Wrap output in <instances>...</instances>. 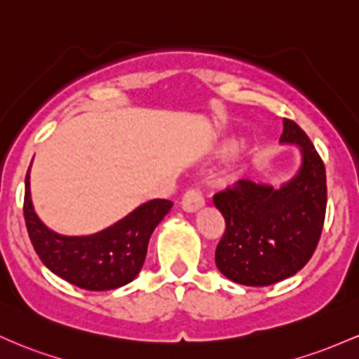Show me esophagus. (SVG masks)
I'll return each instance as SVG.
<instances>
[{"label": "esophagus", "instance_id": "obj_1", "mask_svg": "<svg viewBox=\"0 0 359 359\" xmlns=\"http://www.w3.org/2000/svg\"><path fill=\"white\" fill-rule=\"evenodd\" d=\"M203 203L205 200L203 196H201V191L198 188H188V190L184 191L183 198H181V207L187 212L198 210V208L203 207Z\"/></svg>", "mask_w": 359, "mask_h": 359}]
</instances>
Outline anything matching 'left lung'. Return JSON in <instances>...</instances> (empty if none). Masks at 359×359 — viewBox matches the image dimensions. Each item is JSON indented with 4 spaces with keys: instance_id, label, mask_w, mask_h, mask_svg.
I'll return each mask as SVG.
<instances>
[{
    "instance_id": "left-lung-1",
    "label": "left lung",
    "mask_w": 359,
    "mask_h": 359,
    "mask_svg": "<svg viewBox=\"0 0 359 359\" xmlns=\"http://www.w3.org/2000/svg\"><path fill=\"white\" fill-rule=\"evenodd\" d=\"M280 140L302 149L295 178L278 190L239 180L213 195V205L225 220L215 249L217 268L239 285L268 287L299 273L316 251L324 227V161L293 120L283 118Z\"/></svg>"
}]
</instances>
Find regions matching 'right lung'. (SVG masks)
<instances>
[{
	"mask_svg": "<svg viewBox=\"0 0 359 359\" xmlns=\"http://www.w3.org/2000/svg\"><path fill=\"white\" fill-rule=\"evenodd\" d=\"M28 171L23 215L28 237L42 263L62 280L93 292H104L130 283L146 261L152 231L171 210L172 201L163 198L147 201L128 213L126 219L93 236H60L47 229L35 215Z\"/></svg>",
	"mask_w": 359,
	"mask_h": 359,
	"instance_id": "right-lung-1",
	"label": "right lung"
}]
</instances>
